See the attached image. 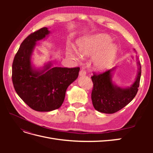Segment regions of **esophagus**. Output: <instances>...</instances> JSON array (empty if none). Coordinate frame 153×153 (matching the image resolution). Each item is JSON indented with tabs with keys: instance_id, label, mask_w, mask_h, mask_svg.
Returning a JSON list of instances; mask_svg holds the SVG:
<instances>
[{
	"instance_id": "esophagus-1",
	"label": "esophagus",
	"mask_w": 153,
	"mask_h": 153,
	"mask_svg": "<svg viewBox=\"0 0 153 153\" xmlns=\"http://www.w3.org/2000/svg\"><path fill=\"white\" fill-rule=\"evenodd\" d=\"M79 75L80 76H85L86 75V71L84 69H80V73H79Z\"/></svg>"
}]
</instances>
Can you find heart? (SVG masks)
Masks as SVG:
<instances>
[{"mask_svg":"<svg viewBox=\"0 0 153 153\" xmlns=\"http://www.w3.org/2000/svg\"><path fill=\"white\" fill-rule=\"evenodd\" d=\"M111 39L108 34H98L78 40L77 45L83 56L92 57L97 54L93 59V66L98 70H104L112 64L118 50L116 44L110 43ZM68 54L73 57H81L76 50H69Z\"/></svg>","mask_w":153,"mask_h":153,"instance_id":"1","label":"heart"}]
</instances>
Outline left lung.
<instances>
[{"label": "left lung", "mask_w": 153, "mask_h": 153, "mask_svg": "<svg viewBox=\"0 0 153 153\" xmlns=\"http://www.w3.org/2000/svg\"><path fill=\"white\" fill-rule=\"evenodd\" d=\"M137 64L139 69L137 78L128 88H121L114 84L112 75L115 68L103 73H93L91 76L93 83L91 99L96 110L105 114H114L131 102L136 96L140 84L141 66L139 61Z\"/></svg>", "instance_id": "1"}]
</instances>
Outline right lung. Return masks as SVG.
Wrapping results in <instances>:
<instances>
[{
  "label": "right lung",
  "instance_id": "1",
  "mask_svg": "<svg viewBox=\"0 0 153 153\" xmlns=\"http://www.w3.org/2000/svg\"><path fill=\"white\" fill-rule=\"evenodd\" d=\"M47 27L31 33L23 41L12 65V81L20 98L30 108L38 112H49L63 103L68 86L75 81L79 67L68 68L47 64L43 69H34L30 57L37 41L49 34Z\"/></svg>",
  "mask_w": 153,
  "mask_h": 153
}]
</instances>
